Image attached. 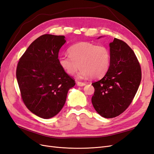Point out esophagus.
Listing matches in <instances>:
<instances>
[{
	"mask_svg": "<svg viewBox=\"0 0 154 154\" xmlns=\"http://www.w3.org/2000/svg\"><path fill=\"white\" fill-rule=\"evenodd\" d=\"M77 85L78 86H79V87H83V86H84V85H85V83H83V82H77Z\"/></svg>",
	"mask_w": 154,
	"mask_h": 154,
	"instance_id": "1",
	"label": "esophagus"
}]
</instances>
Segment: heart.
I'll use <instances>...</instances> for the list:
<instances>
[{
  "label": "heart",
  "mask_w": 154,
  "mask_h": 154,
  "mask_svg": "<svg viewBox=\"0 0 154 154\" xmlns=\"http://www.w3.org/2000/svg\"><path fill=\"white\" fill-rule=\"evenodd\" d=\"M69 56L58 58V63L68 75L73 76L80 67L77 78L87 79L92 76L99 78L108 71L110 54L104 45H96L86 42H82L72 45L68 50Z\"/></svg>",
  "instance_id": "obj_1"
}]
</instances>
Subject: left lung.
<instances>
[{
	"label": "left lung",
	"mask_w": 154,
	"mask_h": 154,
	"mask_svg": "<svg viewBox=\"0 0 154 154\" xmlns=\"http://www.w3.org/2000/svg\"><path fill=\"white\" fill-rule=\"evenodd\" d=\"M109 47L108 71L101 80L92 83L95 89L91 100L92 105L105 118H115L128 108L141 80L140 65L127 44L114 38Z\"/></svg>",
	"instance_id": "left-lung-1"
}]
</instances>
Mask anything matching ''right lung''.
<instances>
[{"mask_svg": "<svg viewBox=\"0 0 154 154\" xmlns=\"http://www.w3.org/2000/svg\"><path fill=\"white\" fill-rule=\"evenodd\" d=\"M65 38L49 34L40 36L30 44L17 65L16 76L22 100L41 118L58 114L69 90L76 84L58 63V53L66 42Z\"/></svg>", "mask_w": 154, "mask_h": 154, "instance_id": "right-lung-1", "label": "right lung"}]
</instances>
